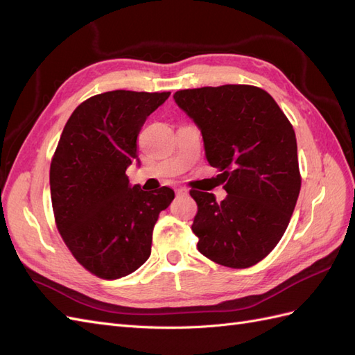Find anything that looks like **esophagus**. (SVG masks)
<instances>
[{
	"label": "esophagus",
	"instance_id": "34e87169",
	"mask_svg": "<svg viewBox=\"0 0 355 355\" xmlns=\"http://www.w3.org/2000/svg\"><path fill=\"white\" fill-rule=\"evenodd\" d=\"M176 194H178V196H187V194H188V191L180 188V189H176Z\"/></svg>",
	"mask_w": 355,
	"mask_h": 355
}]
</instances>
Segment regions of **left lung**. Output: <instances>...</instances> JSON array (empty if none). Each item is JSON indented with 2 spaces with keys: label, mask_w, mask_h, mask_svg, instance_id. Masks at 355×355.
Segmentation results:
<instances>
[{
  "label": "left lung",
  "mask_w": 355,
  "mask_h": 355,
  "mask_svg": "<svg viewBox=\"0 0 355 355\" xmlns=\"http://www.w3.org/2000/svg\"><path fill=\"white\" fill-rule=\"evenodd\" d=\"M179 108L200 128L206 158L227 197L191 191L198 213L192 231L210 261L249 268L282 240L300 191L292 124L265 90L253 85L179 90Z\"/></svg>",
  "instance_id": "8db88e82"
}]
</instances>
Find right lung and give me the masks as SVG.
<instances>
[{"mask_svg":"<svg viewBox=\"0 0 355 355\" xmlns=\"http://www.w3.org/2000/svg\"><path fill=\"white\" fill-rule=\"evenodd\" d=\"M170 92L114 90L83 102L63 128L50 166L58 230L85 270L106 280L136 271L151 254L153 230L175 191L130 185L137 135Z\"/></svg>","mask_w":355,"mask_h":355,"instance_id":"obj_1","label":"right lung"}]
</instances>
